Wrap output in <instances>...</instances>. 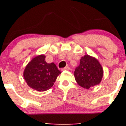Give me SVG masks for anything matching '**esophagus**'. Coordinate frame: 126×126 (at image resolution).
<instances>
[{
    "label": "esophagus",
    "instance_id": "1",
    "mask_svg": "<svg viewBox=\"0 0 126 126\" xmlns=\"http://www.w3.org/2000/svg\"><path fill=\"white\" fill-rule=\"evenodd\" d=\"M69 69H70V68H69V66H66L65 68H64L63 69V70L64 71V70H66V71H68V70H69Z\"/></svg>",
    "mask_w": 126,
    "mask_h": 126
}]
</instances>
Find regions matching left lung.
I'll use <instances>...</instances> for the list:
<instances>
[{"label":"left lung","instance_id":"obj_1","mask_svg":"<svg viewBox=\"0 0 126 126\" xmlns=\"http://www.w3.org/2000/svg\"><path fill=\"white\" fill-rule=\"evenodd\" d=\"M102 67L94 57L85 55L81 58L76 68L74 77L77 83L86 89L99 84L103 77Z\"/></svg>","mask_w":126,"mask_h":126}]
</instances>
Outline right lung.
I'll list each match as a JSON object with an SVG mask.
<instances>
[{"mask_svg":"<svg viewBox=\"0 0 126 126\" xmlns=\"http://www.w3.org/2000/svg\"><path fill=\"white\" fill-rule=\"evenodd\" d=\"M46 56L39 55L32 58L24 71V77L28 85L38 91H44L52 87L60 74L54 63H47Z\"/></svg>","mask_w":126,"mask_h":126,"instance_id":"obj_1","label":"right lung"}]
</instances>
